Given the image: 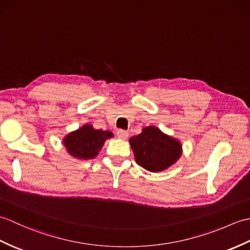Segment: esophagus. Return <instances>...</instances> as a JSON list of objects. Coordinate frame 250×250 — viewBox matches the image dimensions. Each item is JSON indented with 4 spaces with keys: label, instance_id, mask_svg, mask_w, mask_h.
Wrapping results in <instances>:
<instances>
[{
    "label": "esophagus",
    "instance_id": "obj_1",
    "mask_svg": "<svg viewBox=\"0 0 250 250\" xmlns=\"http://www.w3.org/2000/svg\"><path fill=\"white\" fill-rule=\"evenodd\" d=\"M116 134H117L118 138L120 139H126L127 136H129V133H127V131L125 130H117V132H116Z\"/></svg>",
    "mask_w": 250,
    "mask_h": 250
}]
</instances>
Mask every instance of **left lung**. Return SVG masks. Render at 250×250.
Masks as SVG:
<instances>
[{"mask_svg": "<svg viewBox=\"0 0 250 250\" xmlns=\"http://www.w3.org/2000/svg\"><path fill=\"white\" fill-rule=\"evenodd\" d=\"M136 163L149 171H163L175 164L182 153L181 144L156 126L145 127L129 139Z\"/></svg>", "mask_w": 250, "mask_h": 250, "instance_id": "left-lung-1", "label": "left lung"}]
</instances>
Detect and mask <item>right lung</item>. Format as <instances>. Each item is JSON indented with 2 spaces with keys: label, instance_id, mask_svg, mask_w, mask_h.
Here are the masks:
<instances>
[{
  "label": "right lung",
  "instance_id": "obj_1",
  "mask_svg": "<svg viewBox=\"0 0 250 250\" xmlns=\"http://www.w3.org/2000/svg\"><path fill=\"white\" fill-rule=\"evenodd\" d=\"M111 137H113L111 131L96 130L91 125H85L63 138V145L74 158L89 160L97 156L104 142Z\"/></svg>",
  "mask_w": 250,
  "mask_h": 250
}]
</instances>
